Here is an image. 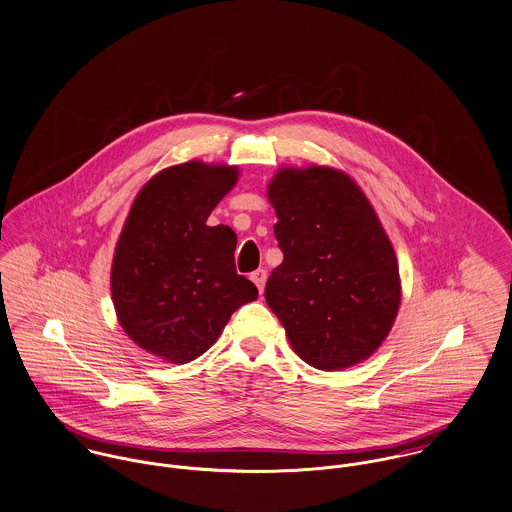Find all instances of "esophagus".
<instances>
[{
  "instance_id": "34e87169",
  "label": "esophagus",
  "mask_w": 512,
  "mask_h": 512,
  "mask_svg": "<svg viewBox=\"0 0 512 512\" xmlns=\"http://www.w3.org/2000/svg\"><path fill=\"white\" fill-rule=\"evenodd\" d=\"M251 281L257 284L259 292H263L265 283H267V271H265V269H257V271H253V273H251Z\"/></svg>"
}]
</instances>
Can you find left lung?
Masks as SVG:
<instances>
[{"label": "left lung", "mask_w": 512, "mask_h": 512, "mask_svg": "<svg viewBox=\"0 0 512 512\" xmlns=\"http://www.w3.org/2000/svg\"><path fill=\"white\" fill-rule=\"evenodd\" d=\"M267 198L283 263L265 300L296 355L322 371L369 359L397 320L393 243L359 184L334 167H283Z\"/></svg>", "instance_id": "1"}]
</instances>
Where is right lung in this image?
I'll use <instances>...</instances> for the list:
<instances>
[{
	"label": "right lung",
	"instance_id": "add662e5",
	"mask_svg": "<svg viewBox=\"0 0 512 512\" xmlns=\"http://www.w3.org/2000/svg\"><path fill=\"white\" fill-rule=\"evenodd\" d=\"M237 167L188 161L157 172L135 196L115 245L117 322L141 349L182 365L206 353L231 314L259 296L237 275V235L208 216Z\"/></svg>",
	"mask_w": 512,
	"mask_h": 512
}]
</instances>
